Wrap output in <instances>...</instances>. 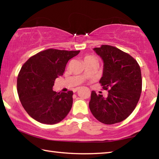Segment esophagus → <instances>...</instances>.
Wrapping results in <instances>:
<instances>
[{
	"label": "esophagus",
	"instance_id": "1",
	"mask_svg": "<svg viewBox=\"0 0 159 159\" xmlns=\"http://www.w3.org/2000/svg\"><path fill=\"white\" fill-rule=\"evenodd\" d=\"M80 88H75V89L74 90V92H76V91L79 89Z\"/></svg>",
	"mask_w": 159,
	"mask_h": 159
}]
</instances>
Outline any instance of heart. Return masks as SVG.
<instances>
[{"label":"heart","mask_w":159,"mask_h":159,"mask_svg":"<svg viewBox=\"0 0 159 159\" xmlns=\"http://www.w3.org/2000/svg\"><path fill=\"white\" fill-rule=\"evenodd\" d=\"M95 60V57H93V56H92V55H86L85 57H84V59H83V60H84V61H88V60Z\"/></svg>","instance_id":"1"}]
</instances>
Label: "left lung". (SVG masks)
I'll list each match as a JSON object with an SVG mask.
<instances>
[{
  "label": "left lung",
  "mask_w": 159,
  "mask_h": 159,
  "mask_svg": "<svg viewBox=\"0 0 159 159\" xmlns=\"http://www.w3.org/2000/svg\"><path fill=\"white\" fill-rule=\"evenodd\" d=\"M94 50L104 61L103 76L99 80L108 95L91 93L89 107L99 122L107 125L120 123L134 111L142 93V80L139 64L129 54L109 45Z\"/></svg>",
  "instance_id": "left-lung-1"
}]
</instances>
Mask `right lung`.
Returning <instances> with one entry per match:
<instances>
[{
	"label": "right lung",
	"instance_id": "1",
	"mask_svg": "<svg viewBox=\"0 0 159 159\" xmlns=\"http://www.w3.org/2000/svg\"><path fill=\"white\" fill-rule=\"evenodd\" d=\"M80 50H45L31 57L19 72L17 88L21 104L37 121L52 125L60 122L71 110L73 92L52 90L55 79L62 76L68 61Z\"/></svg>",
	"mask_w": 159,
	"mask_h": 159
}]
</instances>
